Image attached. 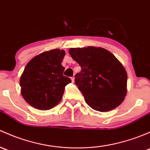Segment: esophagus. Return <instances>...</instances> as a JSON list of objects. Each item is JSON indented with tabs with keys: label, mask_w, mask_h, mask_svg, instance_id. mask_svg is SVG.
<instances>
[{
	"label": "esophagus",
	"mask_w": 150,
	"mask_h": 150,
	"mask_svg": "<svg viewBox=\"0 0 150 150\" xmlns=\"http://www.w3.org/2000/svg\"><path fill=\"white\" fill-rule=\"evenodd\" d=\"M71 80H72V81L73 82L74 80H75V77H72V78H71Z\"/></svg>",
	"instance_id": "1"
}]
</instances>
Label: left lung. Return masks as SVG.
<instances>
[{
  "mask_svg": "<svg viewBox=\"0 0 150 150\" xmlns=\"http://www.w3.org/2000/svg\"><path fill=\"white\" fill-rule=\"evenodd\" d=\"M69 53L81 67L75 83L86 103L100 112L119 106L127 95V74L116 57L94 47L71 48Z\"/></svg>",
  "mask_w": 150,
  "mask_h": 150,
  "instance_id": "left-lung-1",
  "label": "left lung"
}]
</instances>
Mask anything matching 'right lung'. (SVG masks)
Returning a JSON list of instances; mask_svg holds the SVG:
<instances>
[{
  "label": "right lung",
  "mask_w": 150,
  "mask_h": 150,
  "mask_svg": "<svg viewBox=\"0 0 150 150\" xmlns=\"http://www.w3.org/2000/svg\"><path fill=\"white\" fill-rule=\"evenodd\" d=\"M65 52L55 50L34 57L25 67L20 79L21 93L34 108L49 110L62 99L66 85L71 79L63 75L62 65Z\"/></svg>",
  "instance_id": "obj_1"
}]
</instances>
